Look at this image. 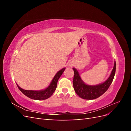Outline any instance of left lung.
Here are the masks:
<instances>
[{
	"label": "left lung",
	"instance_id": "left-lung-1",
	"mask_svg": "<svg viewBox=\"0 0 131 131\" xmlns=\"http://www.w3.org/2000/svg\"><path fill=\"white\" fill-rule=\"evenodd\" d=\"M73 69L74 72L73 86L75 92L84 100H94L104 93L112 83L115 74L116 62L115 61L113 69L109 78L104 82L96 86L86 85L81 80L78 70L74 68Z\"/></svg>",
	"mask_w": 131,
	"mask_h": 131
}]
</instances>
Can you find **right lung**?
Wrapping results in <instances>:
<instances>
[{
    "label": "right lung",
    "mask_w": 131,
    "mask_h": 131,
    "mask_svg": "<svg viewBox=\"0 0 131 131\" xmlns=\"http://www.w3.org/2000/svg\"><path fill=\"white\" fill-rule=\"evenodd\" d=\"M65 70V68H63L60 70L57 74L55 75L52 81H51L50 86L46 89L42 91H32V90H25L21 89L18 85H17L18 88L22 93L28 97L35 100H44L50 97L56 90L57 88V84L59 78L62 75Z\"/></svg>",
    "instance_id": "1"
}]
</instances>
